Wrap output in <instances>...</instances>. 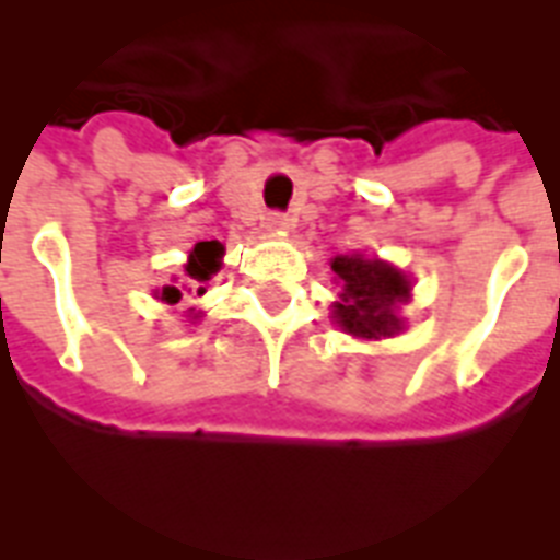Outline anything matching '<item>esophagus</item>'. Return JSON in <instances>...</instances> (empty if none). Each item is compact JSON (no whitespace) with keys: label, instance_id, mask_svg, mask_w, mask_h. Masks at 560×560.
I'll list each match as a JSON object with an SVG mask.
<instances>
[{"label":"esophagus","instance_id":"34e87169","mask_svg":"<svg viewBox=\"0 0 560 560\" xmlns=\"http://www.w3.org/2000/svg\"><path fill=\"white\" fill-rule=\"evenodd\" d=\"M293 226V218L284 214V211H270L267 218H264V229H270V232H288Z\"/></svg>","mask_w":560,"mask_h":560}]
</instances>
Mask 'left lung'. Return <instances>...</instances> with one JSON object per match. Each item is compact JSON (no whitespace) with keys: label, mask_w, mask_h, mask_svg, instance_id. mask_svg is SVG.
Here are the masks:
<instances>
[{"label":"left lung","mask_w":560,"mask_h":560,"mask_svg":"<svg viewBox=\"0 0 560 560\" xmlns=\"http://www.w3.org/2000/svg\"><path fill=\"white\" fill-rule=\"evenodd\" d=\"M331 270L342 281L340 302L334 305V319L340 323L342 331L366 340H381L400 331L395 305L409 296V281L404 272L360 255H337Z\"/></svg>","instance_id":"obj_1"}]
</instances>
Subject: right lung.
<instances>
[{"label":"right lung","mask_w":560,"mask_h":560,"mask_svg":"<svg viewBox=\"0 0 560 560\" xmlns=\"http://www.w3.org/2000/svg\"><path fill=\"white\" fill-rule=\"evenodd\" d=\"M220 255H223V246L218 241H200V244L191 249V258L186 264V276H188V290H197V296L206 293L202 288V281H209L214 272L220 270ZM165 302L171 305H177L179 299H183V290L179 288H162L160 293Z\"/></svg>","instance_id":"obj_1"}]
</instances>
